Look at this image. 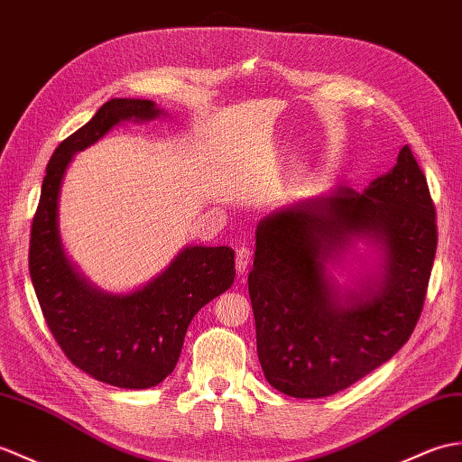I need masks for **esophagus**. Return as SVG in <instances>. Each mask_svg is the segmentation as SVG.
I'll return each instance as SVG.
<instances>
[{
    "mask_svg": "<svg viewBox=\"0 0 462 462\" xmlns=\"http://www.w3.org/2000/svg\"><path fill=\"white\" fill-rule=\"evenodd\" d=\"M250 257H252V254L248 248L236 250V272H238V275H244L245 270H248Z\"/></svg>",
    "mask_w": 462,
    "mask_h": 462,
    "instance_id": "1",
    "label": "esophagus"
}]
</instances>
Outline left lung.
<instances>
[{"label":"left lung","mask_w":462,"mask_h":462,"mask_svg":"<svg viewBox=\"0 0 462 462\" xmlns=\"http://www.w3.org/2000/svg\"><path fill=\"white\" fill-rule=\"evenodd\" d=\"M352 235L381 244L384 273L342 304L324 265ZM435 250V205L407 145L364 192L337 187L263 218L248 289L265 380L315 400L388 362L420 320Z\"/></svg>","instance_id":"obj_1"}]
</instances>
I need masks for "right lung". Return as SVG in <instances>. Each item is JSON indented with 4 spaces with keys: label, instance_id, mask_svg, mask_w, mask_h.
<instances>
[{
    "label": "right lung",
    "instance_id": "add662e5",
    "mask_svg": "<svg viewBox=\"0 0 462 462\" xmlns=\"http://www.w3.org/2000/svg\"><path fill=\"white\" fill-rule=\"evenodd\" d=\"M152 100L114 98L55 149L31 226L29 273L52 338L74 366L104 383L145 390L175 370L192 317L234 283V250L189 245L157 280L108 295L74 272L59 238V192L72 155L124 120H153Z\"/></svg>",
    "mask_w": 462,
    "mask_h": 462
}]
</instances>
